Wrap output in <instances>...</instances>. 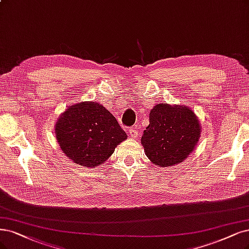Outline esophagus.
<instances>
[{
    "label": "esophagus",
    "instance_id": "obj_1",
    "mask_svg": "<svg viewBox=\"0 0 249 249\" xmlns=\"http://www.w3.org/2000/svg\"><path fill=\"white\" fill-rule=\"evenodd\" d=\"M128 135H129L131 139H136V137L139 136L137 135V131L134 129V128H130V129L128 130Z\"/></svg>",
    "mask_w": 249,
    "mask_h": 249
}]
</instances>
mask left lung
<instances>
[{"instance_id":"left-lung-1","label":"left lung","mask_w":249,"mask_h":249,"mask_svg":"<svg viewBox=\"0 0 249 249\" xmlns=\"http://www.w3.org/2000/svg\"><path fill=\"white\" fill-rule=\"evenodd\" d=\"M200 132L198 118L190 107L161 103L151 109L142 144L154 165L167 167L188 157L195 149Z\"/></svg>"}]
</instances>
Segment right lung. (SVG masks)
I'll return each mask as SVG.
<instances>
[{
	"mask_svg": "<svg viewBox=\"0 0 249 249\" xmlns=\"http://www.w3.org/2000/svg\"><path fill=\"white\" fill-rule=\"evenodd\" d=\"M55 134L67 157L89 168L105 163L127 139L116 118L95 101L69 107L55 124Z\"/></svg>",
	"mask_w": 249,
	"mask_h": 249,
	"instance_id": "1",
	"label": "right lung"
}]
</instances>
